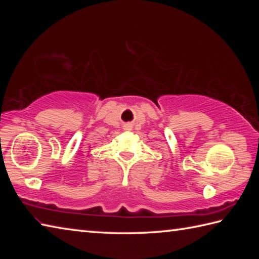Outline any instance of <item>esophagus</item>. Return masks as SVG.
I'll list each match as a JSON object with an SVG mask.
<instances>
[{
	"label": "esophagus",
	"instance_id": "1",
	"mask_svg": "<svg viewBox=\"0 0 259 259\" xmlns=\"http://www.w3.org/2000/svg\"><path fill=\"white\" fill-rule=\"evenodd\" d=\"M131 129H133V125H131V124H125L124 125V130H131Z\"/></svg>",
	"mask_w": 259,
	"mask_h": 259
}]
</instances>
